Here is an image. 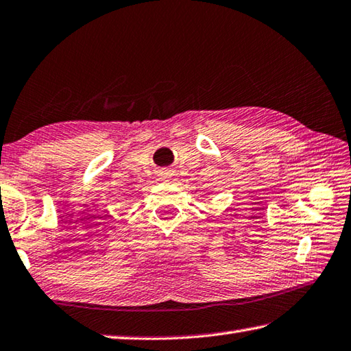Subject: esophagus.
<instances>
[{
  "label": "esophagus",
  "instance_id": "esophagus-1",
  "mask_svg": "<svg viewBox=\"0 0 351 351\" xmlns=\"http://www.w3.org/2000/svg\"><path fill=\"white\" fill-rule=\"evenodd\" d=\"M171 176H173V173H171V171H168V169H165V171H160V180H165V182H168L169 178H171Z\"/></svg>",
  "mask_w": 351,
  "mask_h": 351
}]
</instances>
